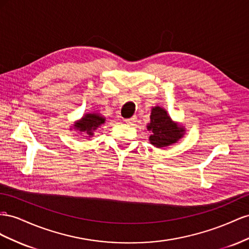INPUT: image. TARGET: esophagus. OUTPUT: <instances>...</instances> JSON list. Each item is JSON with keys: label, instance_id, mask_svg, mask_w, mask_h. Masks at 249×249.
I'll list each match as a JSON object with an SVG mask.
<instances>
[{"label": "esophagus", "instance_id": "obj_1", "mask_svg": "<svg viewBox=\"0 0 249 249\" xmlns=\"http://www.w3.org/2000/svg\"><path fill=\"white\" fill-rule=\"evenodd\" d=\"M124 121H125V123H127L128 125H132L134 122H137V117L133 116V117H131L129 119H125Z\"/></svg>", "mask_w": 249, "mask_h": 249}]
</instances>
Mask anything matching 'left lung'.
<instances>
[{
    "label": "left lung",
    "instance_id": "8db88e82",
    "mask_svg": "<svg viewBox=\"0 0 249 249\" xmlns=\"http://www.w3.org/2000/svg\"><path fill=\"white\" fill-rule=\"evenodd\" d=\"M147 129L151 132L149 141L156 148L172 145L184 134L183 127L173 122L167 110L160 106L152 107L150 123H148Z\"/></svg>",
    "mask_w": 249,
    "mask_h": 249
}]
</instances>
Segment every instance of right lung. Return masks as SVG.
<instances>
[{"mask_svg": "<svg viewBox=\"0 0 249 249\" xmlns=\"http://www.w3.org/2000/svg\"><path fill=\"white\" fill-rule=\"evenodd\" d=\"M105 123V118L99 115L96 112L91 113H85L81 118V120L77 121L74 124V129L79 130L81 132H87L89 137L94 136V131L98 128L99 126Z\"/></svg>", "mask_w": 249, "mask_h": 249, "instance_id": "1", "label": "right lung"}]
</instances>
